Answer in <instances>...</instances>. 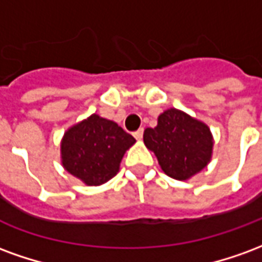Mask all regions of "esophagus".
<instances>
[{"label": "esophagus", "mask_w": 262, "mask_h": 262, "mask_svg": "<svg viewBox=\"0 0 262 262\" xmlns=\"http://www.w3.org/2000/svg\"><path fill=\"white\" fill-rule=\"evenodd\" d=\"M133 136L136 137V140H142V137H143V129H139V130L135 132V133H133Z\"/></svg>", "instance_id": "1"}]
</instances>
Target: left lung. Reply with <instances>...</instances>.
<instances>
[{
    "mask_svg": "<svg viewBox=\"0 0 262 262\" xmlns=\"http://www.w3.org/2000/svg\"><path fill=\"white\" fill-rule=\"evenodd\" d=\"M143 140L159 160L161 170L178 181H185L210 163L213 136L206 123L180 109L164 111L156 127H147Z\"/></svg>",
    "mask_w": 262,
    "mask_h": 262,
    "instance_id": "1",
    "label": "left lung"
}]
</instances>
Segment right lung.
I'll list each match as a JSON object with an SVG mask.
<instances>
[{
  "instance_id": "obj_1",
  "label": "right lung",
  "mask_w": 262,
  "mask_h": 262,
  "mask_svg": "<svg viewBox=\"0 0 262 262\" xmlns=\"http://www.w3.org/2000/svg\"><path fill=\"white\" fill-rule=\"evenodd\" d=\"M135 143L116 122L92 114L64 132L60 159L71 176L88 187H98L118 174L126 150Z\"/></svg>"
}]
</instances>
